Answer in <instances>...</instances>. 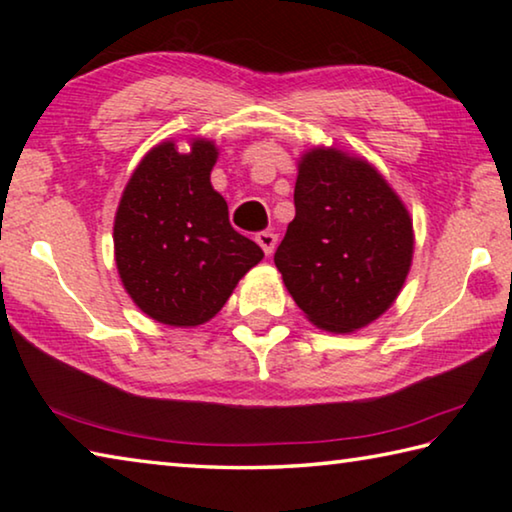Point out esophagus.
<instances>
[{
  "mask_svg": "<svg viewBox=\"0 0 512 512\" xmlns=\"http://www.w3.org/2000/svg\"><path fill=\"white\" fill-rule=\"evenodd\" d=\"M255 241H257L259 246H262V250H264L266 255H271L273 250H275V246H277V235H275V232H271V230H264V232H257Z\"/></svg>",
  "mask_w": 512,
  "mask_h": 512,
  "instance_id": "esophagus-1",
  "label": "esophagus"
}]
</instances>
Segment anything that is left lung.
Returning <instances> with one entry per match:
<instances>
[{"instance_id": "obj_1", "label": "left lung", "mask_w": 512, "mask_h": 512, "mask_svg": "<svg viewBox=\"0 0 512 512\" xmlns=\"http://www.w3.org/2000/svg\"><path fill=\"white\" fill-rule=\"evenodd\" d=\"M293 203L296 216L273 257L291 298L329 332L366 327L409 275V212L375 167L334 149L305 153Z\"/></svg>"}]
</instances>
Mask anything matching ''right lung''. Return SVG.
Returning <instances> with one entry per match:
<instances>
[{"label": "right lung", "instance_id": "right-lung-1", "mask_svg": "<svg viewBox=\"0 0 512 512\" xmlns=\"http://www.w3.org/2000/svg\"><path fill=\"white\" fill-rule=\"evenodd\" d=\"M216 155L207 140H194L189 153L162 142L137 164L119 201V277L135 305L164 325L207 323L264 257L232 228L228 203L212 189Z\"/></svg>", "mask_w": 512, "mask_h": 512}]
</instances>
